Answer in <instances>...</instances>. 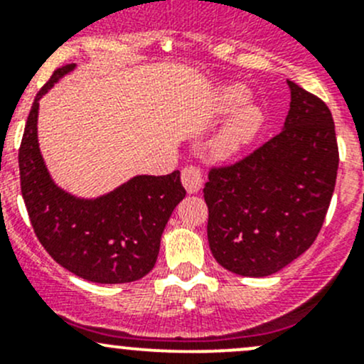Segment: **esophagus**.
Here are the masks:
<instances>
[{"label":"esophagus","mask_w":364,"mask_h":364,"mask_svg":"<svg viewBox=\"0 0 364 364\" xmlns=\"http://www.w3.org/2000/svg\"><path fill=\"white\" fill-rule=\"evenodd\" d=\"M181 183L188 193L199 192V190L203 188V183H204L200 168L196 167V165H186V167L181 171Z\"/></svg>","instance_id":"obj_1"}]
</instances>
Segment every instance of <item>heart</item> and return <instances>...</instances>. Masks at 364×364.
I'll return each instance as SVG.
<instances>
[{
	"instance_id": "b5f03b06",
	"label": "heart",
	"mask_w": 364,
	"mask_h": 364,
	"mask_svg": "<svg viewBox=\"0 0 364 364\" xmlns=\"http://www.w3.org/2000/svg\"><path fill=\"white\" fill-rule=\"evenodd\" d=\"M248 97L250 93L243 86H225L220 91L216 111L232 114L211 141V151L216 159L225 160L236 156L262 130L266 116L259 105L247 102Z\"/></svg>"
}]
</instances>
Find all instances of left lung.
<instances>
[{
    "label": "left lung",
    "mask_w": 364,
    "mask_h": 364,
    "mask_svg": "<svg viewBox=\"0 0 364 364\" xmlns=\"http://www.w3.org/2000/svg\"><path fill=\"white\" fill-rule=\"evenodd\" d=\"M284 128L204 185L208 241L220 266L241 277L278 273L317 237L335 192L338 144L328 105L287 80Z\"/></svg>",
    "instance_id": "1"
}]
</instances>
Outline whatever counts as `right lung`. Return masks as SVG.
<instances>
[{
  "instance_id": "obj_1",
  "label": "right lung",
  "mask_w": 364,
  "mask_h": 364,
  "mask_svg": "<svg viewBox=\"0 0 364 364\" xmlns=\"http://www.w3.org/2000/svg\"><path fill=\"white\" fill-rule=\"evenodd\" d=\"M73 68H58L33 102L19 149L21 192L36 237L58 264L95 284H128L153 269L165 225L186 192L179 171L134 176L95 199L54 183L38 146V102Z\"/></svg>"
}]
</instances>
